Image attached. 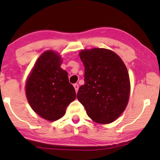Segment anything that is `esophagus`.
I'll list each match as a JSON object with an SVG mask.
<instances>
[{
  "label": "esophagus",
  "instance_id": "obj_1",
  "mask_svg": "<svg viewBox=\"0 0 160 160\" xmlns=\"http://www.w3.org/2000/svg\"><path fill=\"white\" fill-rule=\"evenodd\" d=\"M73 87H74V88H75L76 92L78 91V89H79V85L77 84V83H74V84H73Z\"/></svg>",
  "mask_w": 160,
  "mask_h": 160
}]
</instances>
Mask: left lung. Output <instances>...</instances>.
<instances>
[{
  "label": "left lung",
  "instance_id": "8db88e82",
  "mask_svg": "<svg viewBox=\"0 0 160 160\" xmlns=\"http://www.w3.org/2000/svg\"><path fill=\"white\" fill-rule=\"evenodd\" d=\"M85 83L79 88L77 99L88 115L100 124L114 122L125 111L130 94V80L123 61L109 49L82 50Z\"/></svg>",
  "mask_w": 160,
  "mask_h": 160
}]
</instances>
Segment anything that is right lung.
<instances>
[{
  "label": "right lung",
  "mask_w": 160,
  "mask_h": 160,
  "mask_svg": "<svg viewBox=\"0 0 160 160\" xmlns=\"http://www.w3.org/2000/svg\"><path fill=\"white\" fill-rule=\"evenodd\" d=\"M59 55L49 50L39 56L28 77L26 97L31 108L44 119L54 122L65 114L67 106L76 99L67 71L61 69Z\"/></svg>",
  "instance_id": "obj_1"
}]
</instances>
